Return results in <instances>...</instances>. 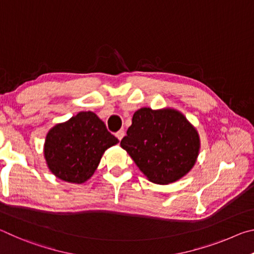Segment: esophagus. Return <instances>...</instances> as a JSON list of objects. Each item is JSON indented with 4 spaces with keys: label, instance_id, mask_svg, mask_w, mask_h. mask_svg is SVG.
<instances>
[{
    "label": "esophagus",
    "instance_id": "obj_1",
    "mask_svg": "<svg viewBox=\"0 0 254 254\" xmlns=\"http://www.w3.org/2000/svg\"><path fill=\"white\" fill-rule=\"evenodd\" d=\"M124 134H126V133H124V131H123V130H120L119 132L115 133V135H117V137H118V139H119L120 141H121V140L123 139Z\"/></svg>",
    "mask_w": 254,
    "mask_h": 254
}]
</instances>
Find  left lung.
Segmentation results:
<instances>
[{
  "instance_id": "obj_1",
  "label": "left lung",
  "mask_w": 254,
  "mask_h": 254,
  "mask_svg": "<svg viewBox=\"0 0 254 254\" xmlns=\"http://www.w3.org/2000/svg\"><path fill=\"white\" fill-rule=\"evenodd\" d=\"M121 147L150 182L169 185L195 166L200 140L196 127L178 110L141 107L133 114Z\"/></svg>"
}]
</instances>
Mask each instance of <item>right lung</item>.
I'll use <instances>...</instances> for the list:
<instances>
[{
	"instance_id": "right-lung-1",
	"label": "right lung",
	"mask_w": 254,
	"mask_h": 254,
	"mask_svg": "<svg viewBox=\"0 0 254 254\" xmlns=\"http://www.w3.org/2000/svg\"><path fill=\"white\" fill-rule=\"evenodd\" d=\"M119 140L107 131L94 112H79L48 131L44 156L56 177L71 184H84L97 169L107 149Z\"/></svg>"
}]
</instances>
